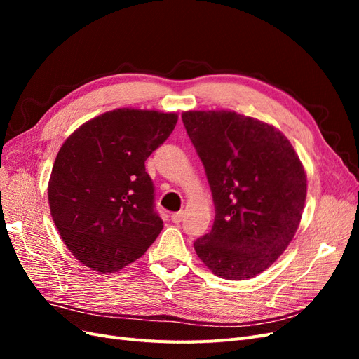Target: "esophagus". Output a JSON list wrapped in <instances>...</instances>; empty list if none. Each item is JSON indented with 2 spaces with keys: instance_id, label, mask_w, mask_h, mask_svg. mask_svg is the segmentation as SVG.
Instances as JSON below:
<instances>
[{
  "instance_id": "esophagus-1",
  "label": "esophagus",
  "mask_w": 359,
  "mask_h": 359,
  "mask_svg": "<svg viewBox=\"0 0 359 359\" xmlns=\"http://www.w3.org/2000/svg\"><path fill=\"white\" fill-rule=\"evenodd\" d=\"M182 217H184V212L182 211H178V212H173L170 215V219L173 223H181L182 222Z\"/></svg>"
}]
</instances>
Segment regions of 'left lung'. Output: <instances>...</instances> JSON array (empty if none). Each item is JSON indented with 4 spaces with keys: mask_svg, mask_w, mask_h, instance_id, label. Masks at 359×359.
I'll return each instance as SVG.
<instances>
[{
    "mask_svg": "<svg viewBox=\"0 0 359 359\" xmlns=\"http://www.w3.org/2000/svg\"><path fill=\"white\" fill-rule=\"evenodd\" d=\"M181 116L215 206L212 229L194 241V250L215 276L253 278L276 262L298 229L306 170L274 126L233 111Z\"/></svg>",
    "mask_w": 359,
    "mask_h": 359,
    "instance_id": "8db88e82",
    "label": "left lung"
}]
</instances>
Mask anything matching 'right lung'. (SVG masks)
Segmentation results:
<instances>
[{"mask_svg":"<svg viewBox=\"0 0 359 359\" xmlns=\"http://www.w3.org/2000/svg\"><path fill=\"white\" fill-rule=\"evenodd\" d=\"M178 115L123 107L82 124L53 163L48 199L64 244L97 273H116L156 241L163 222L145 160Z\"/></svg>","mask_w":359,"mask_h":359,"instance_id":"add662e5","label":"right lung"}]
</instances>
